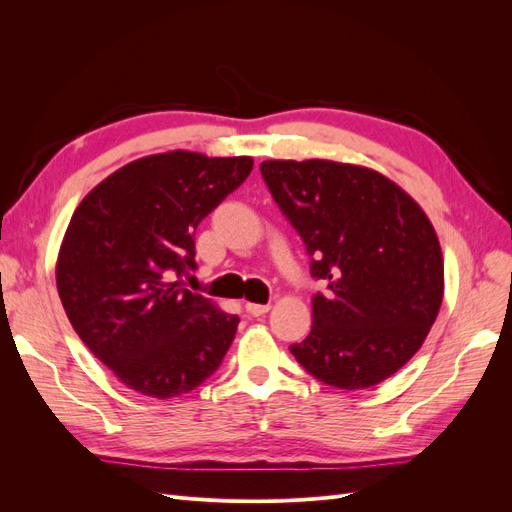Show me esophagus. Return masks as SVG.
<instances>
[{
  "label": "esophagus",
  "instance_id": "esophagus-1",
  "mask_svg": "<svg viewBox=\"0 0 512 512\" xmlns=\"http://www.w3.org/2000/svg\"><path fill=\"white\" fill-rule=\"evenodd\" d=\"M271 309V305H260V303H247L245 305V312L250 314V316H254V318H258V316H265L267 312Z\"/></svg>",
  "mask_w": 512,
  "mask_h": 512
}]
</instances>
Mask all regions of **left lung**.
I'll use <instances>...</instances> for the list:
<instances>
[{"instance_id": "8db88e82", "label": "left lung", "mask_w": 512, "mask_h": 512, "mask_svg": "<svg viewBox=\"0 0 512 512\" xmlns=\"http://www.w3.org/2000/svg\"><path fill=\"white\" fill-rule=\"evenodd\" d=\"M262 179L299 232L312 277L314 324L290 352L316 380L367 389L404 367L436 322L442 250L425 211L371 168L269 160Z\"/></svg>"}]
</instances>
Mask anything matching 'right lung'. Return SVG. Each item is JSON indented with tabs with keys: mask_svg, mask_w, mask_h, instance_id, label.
I'll return each instance as SVG.
<instances>
[{
	"mask_svg": "<svg viewBox=\"0 0 512 512\" xmlns=\"http://www.w3.org/2000/svg\"><path fill=\"white\" fill-rule=\"evenodd\" d=\"M254 160L192 151L115 170L76 207L57 258L61 305L83 344L128 389L170 399L222 365L239 318L183 288L196 226Z\"/></svg>",
	"mask_w": 512,
	"mask_h": 512,
	"instance_id": "add662e5",
	"label": "right lung"
}]
</instances>
